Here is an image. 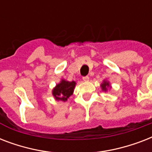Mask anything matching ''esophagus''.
<instances>
[{
    "mask_svg": "<svg viewBox=\"0 0 152 152\" xmlns=\"http://www.w3.org/2000/svg\"><path fill=\"white\" fill-rule=\"evenodd\" d=\"M83 81H88V80H89V76H83Z\"/></svg>",
    "mask_w": 152,
    "mask_h": 152,
    "instance_id": "1",
    "label": "esophagus"
}]
</instances>
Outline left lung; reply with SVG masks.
<instances>
[{"label":"left lung","instance_id":"8db88e82","mask_svg":"<svg viewBox=\"0 0 152 152\" xmlns=\"http://www.w3.org/2000/svg\"><path fill=\"white\" fill-rule=\"evenodd\" d=\"M101 87L102 90L106 91L108 90V88H110V84H109V83L107 82V81H104L103 83H102Z\"/></svg>","mask_w":152,"mask_h":152}]
</instances>
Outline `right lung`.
<instances>
[{
	"label": "right lung",
	"mask_w": 152,
	"mask_h": 152,
	"mask_svg": "<svg viewBox=\"0 0 152 152\" xmlns=\"http://www.w3.org/2000/svg\"><path fill=\"white\" fill-rule=\"evenodd\" d=\"M75 85H76L75 81L69 82L62 80L61 82L58 83L53 90V95L54 96L56 100L67 101V99L72 95Z\"/></svg>",
	"instance_id": "right-lung-1"
}]
</instances>
